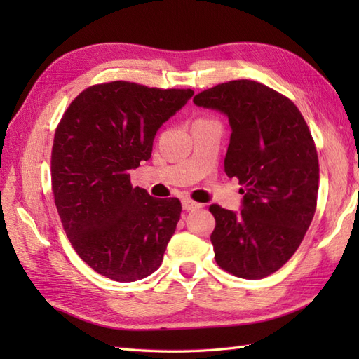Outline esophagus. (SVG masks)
<instances>
[{
  "instance_id": "1",
  "label": "esophagus",
  "mask_w": 359,
  "mask_h": 359,
  "mask_svg": "<svg viewBox=\"0 0 359 359\" xmlns=\"http://www.w3.org/2000/svg\"><path fill=\"white\" fill-rule=\"evenodd\" d=\"M182 205H184V208L187 210V211H194V210H199V208H202L203 205L202 203H199V202H194L193 199H184L182 201Z\"/></svg>"
}]
</instances>
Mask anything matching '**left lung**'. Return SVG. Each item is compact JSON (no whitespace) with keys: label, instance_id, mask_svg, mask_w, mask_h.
<instances>
[{"label":"left lung","instance_id":"8db88e82","mask_svg":"<svg viewBox=\"0 0 359 359\" xmlns=\"http://www.w3.org/2000/svg\"><path fill=\"white\" fill-rule=\"evenodd\" d=\"M197 106L224 112L231 126L225 156L238 177L241 212L219 205L211 243L220 269L243 279L278 271L299 248L316 211L319 163L310 129L296 104L251 80L205 89Z\"/></svg>","mask_w":359,"mask_h":359}]
</instances>
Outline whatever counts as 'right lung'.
<instances>
[{"instance_id": "add662e5", "label": "right lung", "mask_w": 359, "mask_h": 359, "mask_svg": "<svg viewBox=\"0 0 359 359\" xmlns=\"http://www.w3.org/2000/svg\"><path fill=\"white\" fill-rule=\"evenodd\" d=\"M193 94L102 83L75 97L60 120L50 156L53 199L71 245L102 276L134 282L162 264L180 201L134 188L129 170L151 157L157 129Z\"/></svg>"}]
</instances>
